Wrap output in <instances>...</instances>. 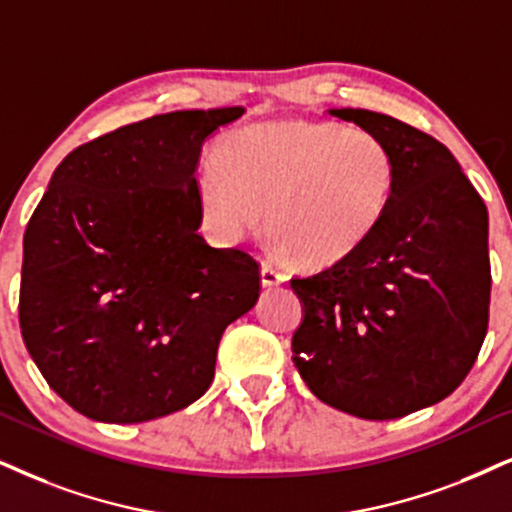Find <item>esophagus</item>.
Masks as SVG:
<instances>
[{"label": "esophagus", "mask_w": 512, "mask_h": 512, "mask_svg": "<svg viewBox=\"0 0 512 512\" xmlns=\"http://www.w3.org/2000/svg\"><path fill=\"white\" fill-rule=\"evenodd\" d=\"M283 281H286V276H283L281 271L271 267V264H262V286H264V288L281 286Z\"/></svg>", "instance_id": "1"}]
</instances>
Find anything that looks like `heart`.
Returning a JSON list of instances; mask_svg holds the SVG:
<instances>
[{
  "mask_svg": "<svg viewBox=\"0 0 512 512\" xmlns=\"http://www.w3.org/2000/svg\"><path fill=\"white\" fill-rule=\"evenodd\" d=\"M397 165L361 127L276 120L238 129L217 167L196 179L203 224L217 241L241 243L262 229L293 260L331 264L354 252L390 210Z\"/></svg>",
  "mask_w": 512,
  "mask_h": 512,
  "instance_id": "b5f03b06",
  "label": "heart"
}]
</instances>
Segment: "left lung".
<instances>
[{
	"label": "left lung",
	"instance_id": "1",
	"mask_svg": "<svg viewBox=\"0 0 512 512\" xmlns=\"http://www.w3.org/2000/svg\"><path fill=\"white\" fill-rule=\"evenodd\" d=\"M380 137L397 186L378 229L331 267L295 276L293 361L323 404L392 420L449 397L487 335V205L449 148L364 108H331Z\"/></svg>",
	"mask_w": 512,
	"mask_h": 512
}]
</instances>
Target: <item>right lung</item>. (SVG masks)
I'll list each match as a JSON object with an SVG mask.
<instances>
[{"mask_svg":"<svg viewBox=\"0 0 512 512\" xmlns=\"http://www.w3.org/2000/svg\"><path fill=\"white\" fill-rule=\"evenodd\" d=\"M245 108L153 115L77 146L23 236V342L51 390L99 423L181 411L215 378L260 264L198 234L200 148Z\"/></svg>","mask_w":512,"mask_h":512,"instance_id":"1","label":"right lung"}]
</instances>
